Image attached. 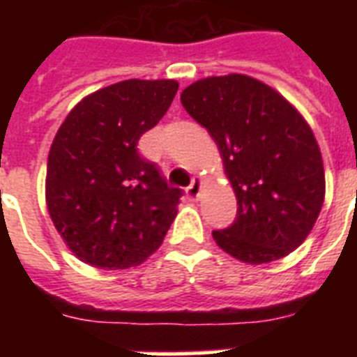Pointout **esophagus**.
Returning <instances> with one entry per match:
<instances>
[{
	"instance_id": "esophagus-1",
	"label": "esophagus",
	"mask_w": 357,
	"mask_h": 357,
	"mask_svg": "<svg viewBox=\"0 0 357 357\" xmlns=\"http://www.w3.org/2000/svg\"><path fill=\"white\" fill-rule=\"evenodd\" d=\"M202 185H204L202 178H195V179H192V181H190L189 187H187V195H189L190 198H192V200H196V198L200 196Z\"/></svg>"
}]
</instances>
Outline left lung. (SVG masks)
I'll list each match as a JSON object with an SVG mask.
<instances>
[{
	"label": "left lung",
	"mask_w": 357,
	"mask_h": 357,
	"mask_svg": "<svg viewBox=\"0 0 357 357\" xmlns=\"http://www.w3.org/2000/svg\"><path fill=\"white\" fill-rule=\"evenodd\" d=\"M181 103L215 139L237 196V217L213 231L215 243L248 265L298 248L324 202L322 155L304 116L272 86L243 74L196 81Z\"/></svg>",
	"instance_id": "left-lung-1"
}]
</instances>
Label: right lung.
<instances>
[{
  "label": "right lung",
  "mask_w": 357,
  "mask_h": 357,
  "mask_svg": "<svg viewBox=\"0 0 357 357\" xmlns=\"http://www.w3.org/2000/svg\"><path fill=\"white\" fill-rule=\"evenodd\" d=\"M178 81L128 79L75 105L47 155L46 204L75 257L100 268L148 259L178 215L170 187L137 142L170 107Z\"/></svg>",
  "instance_id": "add662e5"
}]
</instances>
